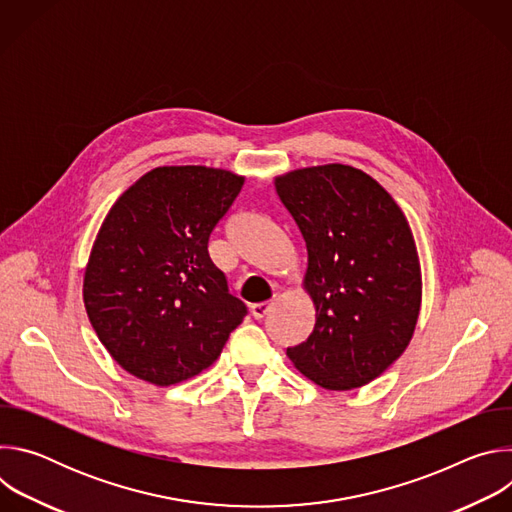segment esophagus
<instances>
[{
  "mask_svg": "<svg viewBox=\"0 0 512 512\" xmlns=\"http://www.w3.org/2000/svg\"><path fill=\"white\" fill-rule=\"evenodd\" d=\"M269 310H271V304H267V302H261V304H253V306H251V314H253L255 320L265 318V314H267Z\"/></svg>",
  "mask_w": 512,
  "mask_h": 512,
  "instance_id": "1",
  "label": "esophagus"
}]
</instances>
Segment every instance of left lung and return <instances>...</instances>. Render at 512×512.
Returning a JSON list of instances; mask_svg holds the SVG:
<instances>
[{
  "mask_svg": "<svg viewBox=\"0 0 512 512\" xmlns=\"http://www.w3.org/2000/svg\"><path fill=\"white\" fill-rule=\"evenodd\" d=\"M275 190L306 241L304 289L316 306L312 334L287 356L324 389H358L405 352L419 318L411 227L393 196L352 166L287 172Z\"/></svg>",
  "mask_w": 512,
  "mask_h": 512,
  "instance_id": "1",
  "label": "left lung"
}]
</instances>
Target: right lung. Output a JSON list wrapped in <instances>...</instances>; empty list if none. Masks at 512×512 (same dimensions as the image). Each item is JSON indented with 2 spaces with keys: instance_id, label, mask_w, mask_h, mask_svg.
<instances>
[{
  "instance_id": "add662e5",
  "label": "right lung",
  "mask_w": 512,
  "mask_h": 512,
  "mask_svg": "<svg viewBox=\"0 0 512 512\" xmlns=\"http://www.w3.org/2000/svg\"><path fill=\"white\" fill-rule=\"evenodd\" d=\"M243 182L221 168L162 166L105 216L83 300L99 340L129 375L158 387L192 379L243 322L247 306L208 255V237Z\"/></svg>"
}]
</instances>
